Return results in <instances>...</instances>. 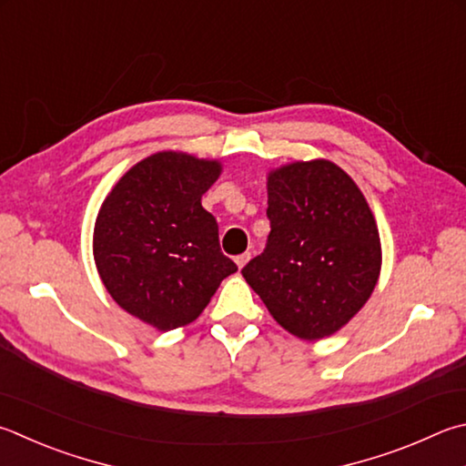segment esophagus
Masks as SVG:
<instances>
[{"mask_svg": "<svg viewBox=\"0 0 466 466\" xmlns=\"http://www.w3.org/2000/svg\"><path fill=\"white\" fill-rule=\"evenodd\" d=\"M250 260V252H244V255H240V257H236V265H238V268H242L244 265H247V262Z\"/></svg>", "mask_w": 466, "mask_h": 466, "instance_id": "esophagus-1", "label": "esophagus"}]
</instances>
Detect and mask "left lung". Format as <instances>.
Returning <instances> with one entry per match:
<instances>
[{
  "label": "left lung",
  "mask_w": 466,
  "mask_h": 466,
  "mask_svg": "<svg viewBox=\"0 0 466 466\" xmlns=\"http://www.w3.org/2000/svg\"><path fill=\"white\" fill-rule=\"evenodd\" d=\"M267 248L242 268L270 316L301 340L332 336L359 314L380 273L365 196L340 167L298 160L267 177Z\"/></svg>",
  "instance_id": "obj_1"
}]
</instances>
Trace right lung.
Here are the masks:
<instances>
[{
  "label": "right lung",
  "instance_id": "right-lung-1",
  "mask_svg": "<svg viewBox=\"0 0 466 466\" xmlns=\"http://www.w3.org/2000/svg\"><path fill=\"white\" fill-rule=\"evenodd\" d=\"M218 160L163 150L134 165L104 199L93 258L107 293L130 316L167 332L196 319L238 267L222 255L201 196Z\"/></svg>",
  "mask_w": 466,
  "mask_h": 466
}]
</instances>
